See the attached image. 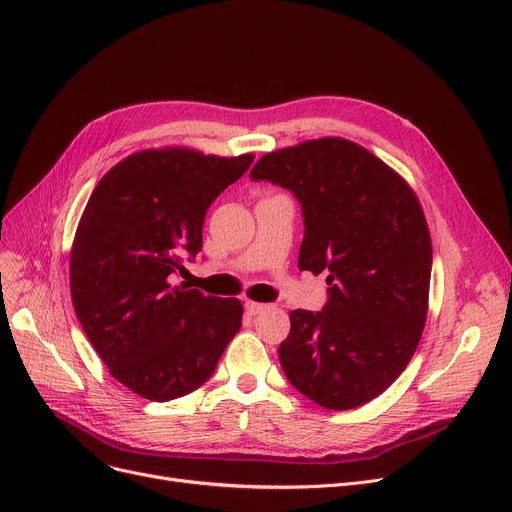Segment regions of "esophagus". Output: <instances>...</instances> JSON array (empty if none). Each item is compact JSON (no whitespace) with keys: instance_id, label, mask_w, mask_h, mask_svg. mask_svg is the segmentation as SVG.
Listing matches in <instances>:
<instances>
[{"instance_id":"1","label":"esophagus","mask_w":512,"mask_h":512,"mask_svg":"<svg viewBox=\"0 0 512 512\" xmlns=\"http://www.w3.org/2000/svg\"><path fill=\"white\" fill-rule=\"evenodd\" d=\"M245 309H247V313H249V315H259V313H263L265 309H270V305H263V303H253V301H247V303H245Z\"/></svg>"}]
</instances>
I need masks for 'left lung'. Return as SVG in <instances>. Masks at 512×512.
Segmentation results:
<instances>
[{
	"mask_svg": "<svg viewBox=\"0 0 512 512\" xmlns=\"http://www.w3.org/2000/svg\"><path fill=\"white\" fill-rule=\"evenodd\" d=\"M251 178L301 203L299 267L328 272L324 309L290 313L280 365L315 405L357 409L398 378L425 326L432 238L423 209L382 159L344 139L267 153Z\"/></svg>",
	"mask_w": 512,
	"mask_h": 512,
	"instance_id": "obj_1",
	"label": "left lung"
}]
</instances>
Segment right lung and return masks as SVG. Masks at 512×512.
Wrapping results in <instances>:
<instances>
[{
	"label": "right lung",
	"instance_id": "add662e5",
	"mask_svg": "<svg viewBox=\"0 0 512 512\" xmlns=\"http://www.w3.org/2000/svg\"><path fill=\"white\" fill-rule=\"evenodd\" d=\"M253 155L141 151L107 172L70 255L76 317L114 378L168 402L203 386L242 326L238 299L205 297L172 276L203 249L209 205Z\"/></svg>",
	"mask_w": 512,
	"mask_h": 512
}]
</instances>
